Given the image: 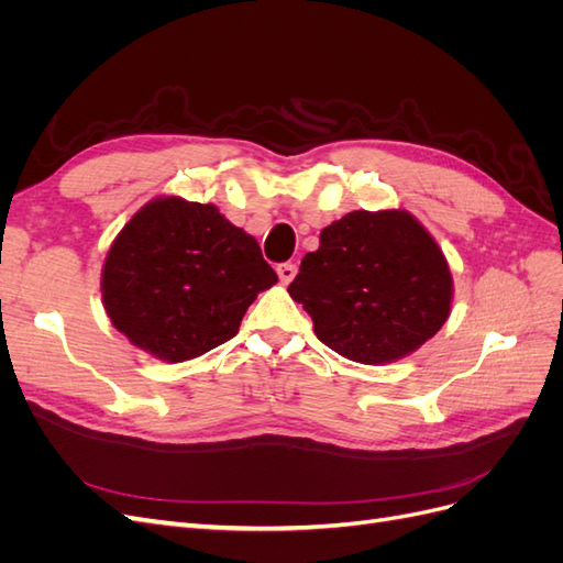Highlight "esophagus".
Returning <instances> with one entry per match:
<instances>
[{
    "label": "esophagus",
    "mask_w": 563,
    "mask_h": 563,
    "mask_svg": "<svg viewBox=\"0 0 563 563\" xmlns=\"http://www.w3.org/2000/svg\"><path fill=\"white\" fill-rule=\"evenodd\" d=\"M296 272H298V267H296L294 263H282V265L277 267V275H279V279H282L284 284H288V282H294V277H296Z\"/></svg>",
    "instance_id": "1"
}]
</instances>
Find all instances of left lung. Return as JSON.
I'll return each mask as SVG.
<instances>
[{
    "label": "left lung",
    "instance_id": "left-lung-1",
    "mask_svg": "<svg viewBox=\"0 0 563 563\" xmlns=\"http://www.w3.org/2000/svg\"><path fill=\"white\" fill-rule=\"evenodd\" d=\"M288 294L323 345L360 364H389L444 327L453 277L408 211H352L321 230Z\"/></svg>",
    "mask_w": 563,
    "mask_h": 563
}]
</instances>
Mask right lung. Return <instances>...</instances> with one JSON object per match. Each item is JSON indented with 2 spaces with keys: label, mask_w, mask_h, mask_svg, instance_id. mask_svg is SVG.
<instances>
[{
  "label": "right lung",
  "mask_w": 563,
  "mask_h": 563,
  "mask_svg": "<svg viewBox=\"0 0 563 563\" xmlns=\"http://www.w3.org/2000/svg\"><path fill=\"white\" fill-rule=\"evenodd\" d=\"M272 284L277 275L258 242L213 203L159 197L117 234L100 291L119 333L178 364L234 338L249 305Z\"/></svg>",
  "instance_id": "right-lung-1"
}]
</instances>
